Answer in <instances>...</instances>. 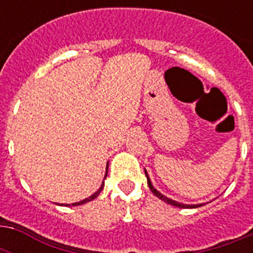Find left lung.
Segmentation results:
<instances>
[{
    "label": "left lung",
    "instance_id": "obj_1",
    "mask_svg": "<svg viewBox=\"0 0 253 253\" xmlns=\"http://www.w3.org/2000/svg\"><path fill=\"white\" fill-rule=\"evenodd\" d=\"M144 173H146L147 176V184H148V186H150L151 192L154 193L155 196L158 197V198H160L162 201H164V202H167V204L172 205V206H176V208H181V209H189V208H201V206H204L205 204H200V205H185V204H180V202H177V201H173L170 200V198H168V197H166L164 194H162L160 192H158L156 189L154 188V185H152V182H151L150 177H148V173H147V170H144Z\"/></svg>",
    "mask_w": 253,
    "mask_h": 253
}]
</instances>
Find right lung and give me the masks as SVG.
<instances>
[{
    "label": "right lung",
    "instance_id": "right-lung-1",
    "mask_svg": "<svg viewBox=\"0 0 253 253\" xmlns=\"http://www.w3.org/2000/svg\"><path fill=\"white\" fill-rule=\"evenodd\" d=\"M106 176H107V169H106V174H105V178H106ZM103 182H102V185H101V188L98 189V190H97V192L94 193V194H91L90 197H87V198H85V200H83V201H80V202H75V204H72V205H65V206H77V205H83V204H86V202H89V201H93L95 198V197H98V194L99 193H101V190H102L103 189ZM61 206H63V205H61Z\"/></svg>",
    "mask_w": 253,
    "mask_h": 253
}]
</instances>
